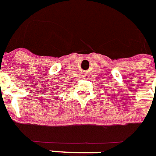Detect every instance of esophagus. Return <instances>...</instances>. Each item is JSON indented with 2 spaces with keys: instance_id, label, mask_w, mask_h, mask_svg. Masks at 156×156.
Returning a JSON list of instances; mask_svg holds the SVG:
<instances>
[{
  "instance_id": "obj_1",
  "label": "esophagus",
  "mask_w": 156,
  "mask_h": 156,
  "mask_svg": "<svg viewBox=\"0 0 156 156\" xmlns=\"http://www.w3.org/2000/svg\"><path fill=\"white\" fill-rule=\"evenodd\" d=\"M83 74V75H82V77L86 78V73H84V74Z\"/></svg>"
}]
</instances>
